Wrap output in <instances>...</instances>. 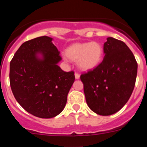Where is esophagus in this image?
<instances>
[{
	"mask_svg": "<svg viewBox=\"0 0 147 147\" xmlns=\"http://www.w3.org/2000/svg\"><path fill=\"white\" fill-rule=\"evenodd\" d=\"M80 75L78 74V73H75V78H76V80H78V79H80Z\"/></svg>",
	"mask_w": 147,
	"mask_h": 147,
	"instance_id": "obj_1",
	"label": "esophagus"
}]
</instances>
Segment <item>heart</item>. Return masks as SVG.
<instances>
[{"label": "heart", "instance_id": "1", "mask_svg": "<svg viewBox=\"0 0 147 147\" xmlns=\"http://www.w3.org/2000/svg\"><path fill=\"white\" fill-rule=\"evenodd\" d=\"M66 57L70 60L77 62L82 71H90L98 65L102 59L103 49L97 42L75 43L67 48Z\"/></svg>", "mask_w": 147, "mask_h": 147}]
</instances>
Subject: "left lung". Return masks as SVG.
<instances>
[{
	"label": "left lung",
	"instance_id": "1",
	"mask_svg": "<svg viewBox=\"0 0 147 147\" xmlns=\"http://www.w3.org/2000/svg\"><path fill=\"white\" fill-rule=\"evenodd\" d=\"M104 57L96 67L80 76L90 109L98 115L117 113L129 100L136 84L138 64L124 42L107 37Z\"/></svg>",
	"mask_w": 147,
	"mask_h": 147
}]
</instances>
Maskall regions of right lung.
<instances>
[{
    "label": "right lung",
    "mask_w": 147,
    "mask_h": 147,
    "mask_svg": "<svg viewBox=\"0 0 147 147\" xmlns=\"http://www.w3.org/2000/svg\"><path fill=\"white\" fill-rule=\"evenodd\" d=\"M52 40L42 36L23 42L10 62L15 99L27 112L42 119L62 112L75 80L74 71L65 72L57 65L62 58Z\"/></svg>",
    "instance_id": "add662e5"
}]
</instances>
